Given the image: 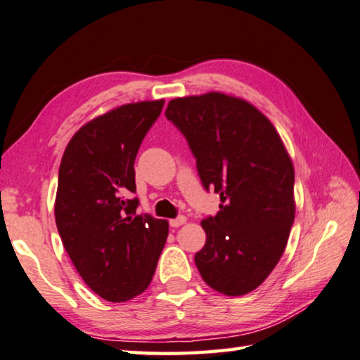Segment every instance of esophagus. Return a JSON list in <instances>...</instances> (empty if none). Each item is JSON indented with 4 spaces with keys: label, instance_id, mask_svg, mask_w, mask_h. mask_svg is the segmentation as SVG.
<instances>
[{
    "label": "esophagus",
    "instance_id": "obj_1",
    "mask_svg": "<svg viewBox=\"0 0 360 360\" xmlns=\"http://www.w3.org/2000/svg\"><path fill=\"white\" fill-rule=\"evenodd\" d=\"M186 221H187V219L184 217V215H179V217L169 220V226H172V228H178V226H181V225H184Z\"/></svg>",
    "mask_w": 360,
    "mask_h": 360
}]
</instances>
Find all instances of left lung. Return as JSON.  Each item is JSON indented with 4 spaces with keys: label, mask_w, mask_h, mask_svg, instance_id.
<instances>
[{
    "label": "left lung",
    "mask_w": 360,
    "mask_h": 360,
    "mask_svg": "<svg viewBox=\"0 0 360 360\" xmlns=\"http://www.w3.org/2000/svg\"><path fill=\"white\" fill-rule=\"evenodd\" d=\"M165 116L197 159L206 191L220 211L202 219L206 244L195 255L205 282L225 296H244L282 258L294 221V168L272 122L224 93L178 97Z\"/></svg>",
    "instance_id": "1"
}]
</instances>
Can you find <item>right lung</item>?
I'll use <instances>...</instances> for the list:
<instances>
[{"mask_svg": "<svg viewBox=\"0 0 360 360\" xmlns=\"http://www.w3.org/2000/svg\"><path fill=\"white\" fill-rule=\"evenodd\" d=\"M165 101L126 103L94 117L63 154L55 220L63 245L91 290L126 302L151 283L168 221L136 215V153Z\"/></svg>", "mask_w": 360, "mask_h": 360, "instance_id": "add662e5", "label": "right lung"}]
</instances>
